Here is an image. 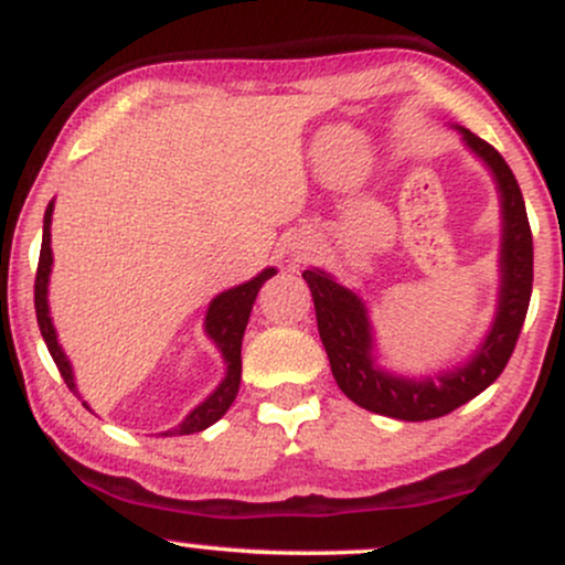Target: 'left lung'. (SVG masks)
Here are the masks:
<instances>
[{"label": "left lung", "instance_id": "8db88e82", "mask_svg": "<svg viewBox=\"0 0 565 565\" xmlns=\"http://www.w3.org/2000/svg\"><path fill=\"white\" fill-rule=\"evenodd\" d=\"M451 127L462 135L465 146L489 167L499 193V215H502L497 313L468 361L425 377L387 372L385 366H380L377 340L364 297L342 287L332 274L321 268H308L302 274L313 295L319 334L340 391L366 412L385 414L404 423L444 417L483 393L502 374L526 321L531 284H534V246H531L526 204L515 174L508 161L499 157L497 148L472 135L470 129Z\"/></svg>", "mask_w": 565, "mask_h": 565}]
</instances>
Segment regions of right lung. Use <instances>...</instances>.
Instances as JSON below:
<instances>
[{"mask_svg":"<svg viewBox=\"0 0 565 565\" xmlns=\"http://www.w3.org/2000/svg\"><path fill=\"white\" fill-rule=\"evenodd\" d=\"M53 210L55 199L50 201L47 210H44V228H42V252H39V268H36V284H34V305H36V321L39 332H42L44 342H47L50 355H53L57 372L66 380L68 391L79 395L74 382V369H71L68 355L63 353L61 342H57V332L53 327V316H50V300H47V287H50V274H53V238H50V225H53ZM270 276H276V268H265L249 281L238 284V287H231L220 291L215 300L210 302L204 316V334L215 342L225 361V377L220 380V385L206 395L204 401L196 408L185 414V419L178 427H170L161 436H191V433L206 430L210 425H215L225 412H228L233 398L238 393V382H242V340L244 329L249 323L252 305L257 300V291ZM82 398V395H79ZM87 406V401H82ZM89 408V406H87Z\"/></svg>","mask_w":565,"mask_h":565,"instance_id":"obj_1","label":"right lung"}]
</instances>
